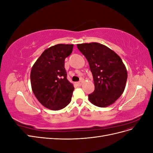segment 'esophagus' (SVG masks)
I'll return each instance as SVG.
<instances>
[{
  "instance_id": "esophagus-1",
  "label": "esophagus",
  "mask_w": 153,
  "mask_h": 153,
  "mask_svg": "<svg viewBox=\"0 0 153 153\" xmlns=\"http://www.w3.org/2000/svg\"><path fill=\"white\" fill-rule=\"evenodd\" d=\"M83 82H84V81H83V80H80V82H78L77 83V85H79V86H81V85H82V84H83Z\"/></svg>"
}]
</instances>
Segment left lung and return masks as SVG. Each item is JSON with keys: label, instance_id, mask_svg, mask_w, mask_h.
Returning a JSON list of instances; mask_svg holds the SVG:
<instances>
[{"label": "left lung", "instance_id": "obj_1", "mask_svg": "<svg viewBox=\"0 0 153 153\" xmlns=\"http://www.w3.org/2000/svg\"><path fill=\"white\" fill-rule=\"evenodd\" d=\"M77 48L87 59L93 76L95 89L88 96L89 101L103 108L112 105L126 87L128 73L122 59L98 43L77 44Z\"/></svg>", "mask_w": 153, "mask_h": 153}]
</instances>
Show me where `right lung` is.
Wrapping results in <instances>:
<instances>
[{"label":"right lung","instance_id":"obj_1","mask_svg":"<svg viewBox=\"0 0 153 153\" xmlns=\"http://www.w3.org/2000/svg\"><path fill=\"white\" fill-rule=\"evenodd\" d=\"M73 46L58 44L46 49L31 69L32 90L39 102L48 109L61 110L71 102L74 87L67 79L64 61Z\"/></svg>","mask_w":153,"mask_h":153}]
</instances>
